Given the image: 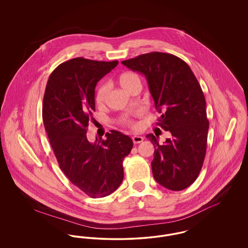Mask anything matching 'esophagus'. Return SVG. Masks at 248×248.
<instances>
[{"label":"esophagus","mask_w":248,"mask_h":248,"mask_svg":"<svg viewBox=\"0 0 248 248\" xmlns=\"http://www.w3.org/2000/svg\"><path fill=\"white\" fill-rule=\"evenodd\" d=\"M143 137L141 136H133L132 137V140L134 143H140V142L143 141Z\"/></svg>","instance_id":"1"}]
</instances>
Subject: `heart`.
<instances>
[{
  "mask_svg": "<svg viewBox=\"0 0 248 248\" xmlns=\"http://www.w3.org/2000/svg\"><path fill=\"white\" fill-rule=\"evenodd\" d=\"M116 82L118 83L119 85L127 93H131L135 88L141 87V81L140 76L132 71H125L123 72L119 75L116 79ZM108 93V87L106 84L100 85L94 95V100L95 104L98 107H103L106 103L107 95ZM123 124L125 125L131 126L132 128H138V124L129 117H124L122 120Z\"/></svg>",
  "mask_w": 248,
  "mask_h": 248,
  "instance_id": "heart-1",
  "label": "heart"
}]
</instances>
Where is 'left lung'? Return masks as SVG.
I'll return each mask as SVG.
<instances>
[{
	"label": "left lung",
	"mask_w": 248,
	"mask_h": 248,
	"mask_svg": "<svg viewBox=\"0 0 248 248\" xmlns=\"http://www.w3.org/2000/svg\"><path fill=\"white\" fill-rule=\"evenodd\" d=\"M143 74L159 113L157 124L171 134L164 144H154V179L171 190L188 188L198 177L206 153L209 122L200 83L189 65L174 55L153 52L122 61Z\"/></svg>",
	"instance_id": "8db88e82"
}]
</instances>
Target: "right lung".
Wrapping results in <instances>:
<instances>
[{"mask_svg": "<svg viewBox=\"0 0 248 248\" xmlns=\"http://www.w3.org/2000/svg\"><path fill=\"white\" fill-rule=\"evenodd\" d=\"M118 61L76 58L55 69L48 79L43 102V120L59 167L71 183L92 198H102L118 189L124 178L123 161L133 141L116 130L106 140L87 139L94 111L97 82Z\"/></svg>", "mask_w": 248, "mask_h": 248, "instance_id": "obj_1", "label": "right lung"}]
</instances>
